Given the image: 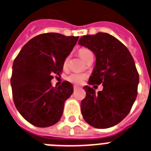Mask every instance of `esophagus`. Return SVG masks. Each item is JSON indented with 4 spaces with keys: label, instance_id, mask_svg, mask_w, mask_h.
<instances>
[{
    "label": "esophagus",
    "instance_id": "esophagus-1",
    "mask_svg": "<svg viewBox=\"0 0 151 151\" xmlns=\"http://www.w3.org/2000/svg\"><path fill=\"white\" fill-rule=\"evenodd\" d=\"M78 88H79V87H78V86H73V90L75 91V90H77V89H78Z\"/></svg>",
    "mask_w": 151,
    "mask_h": 151
}]
</instances>
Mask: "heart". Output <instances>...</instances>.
<instances>
[{
    "instance_id": "obj_1",
    "label": "heart",
    "mask_w": 151,
    "mask_h": 151,
    "mask_svg": "<svg viewBox=\"0 0 151 151\" xmlns=\"http://www.w3.org/2000/svg\"><path fill=\"white\" fill-rule=\"evenodd\" d=\"M93 54L92 52L90 50H88V49H86V48H82L81 50H79V55L81 57L84 61L88 58V56H90V55ZM67 62H68V57L65 59L64 60V66L65 65H67ZM86 78V76L84 75V74H81V73H72L71 75H70L68 77V81H70L71 83H73V84H81L82 82L84 81V80Z\"/></svg>"
}]
</instances>
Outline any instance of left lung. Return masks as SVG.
<instances>
[{
  "instance_id": "left-lung-1",
  "label": "left lung",
  "mask_w": 151,
  "mask_h": 151,
  "mask_svg": "<svg viewBox=\"0 0 151 151\" xmlns=\"http://www.w3.org/2000/svg\"><path fill=\"white\" fill-rule=\"evenodd\" d=\"M78 44L96 56L88 84L103 85V90L98 93L88 85L84 87L83 118L95 128L114 127L128 115L137 98L139 74L134 60L126 46L108 33L84 35Z\"/></svg>"
}]
</instances>
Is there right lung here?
<instances>
[{
	"label": "right lung",
	"instance_id": "1",
	"mask_svg": "<svg viewBox=\"0 0 151 151\" xmlns=\"http://www.w3.org/2000/svg\"><path fill=\"white\" fill-rule=\"evenodd\" d=\"M78 36L44 33L32 38L21 50L12 66L11 84L16 109L29 123L38 127L56 124L73 85L63 81L53 88L52 74L62 72L65 59Z\"/></svg>",
	"mask_w": 151,
	"mask_h": 151
}]
</instances>
